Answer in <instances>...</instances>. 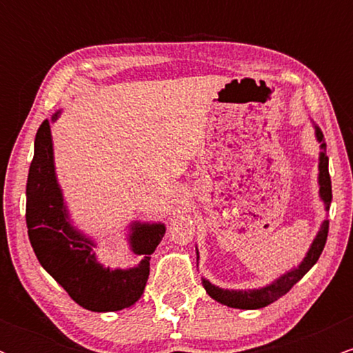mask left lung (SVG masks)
<instances>
[{
  "mask_svg": "<svg viewBox=\"0 0 353 353\" xmlns=\"http://www.w3.org/2000/svg\"><path fill=\"white\" fill-rule=\"evenodd\" d=\"M315 136L320 143V152L319 157V196L320 199L325 204V210L330 209L332 202V182H330V174H329V157L325 151V143H323V134L322 131L315 125ZM327 234H329V221H323L320 225V230L315 236L314 242H312L309 252H307L303 261L299 264V267L289 270L279 279H275L272 283L262 287V289H252V290H229V289H221V287L212 285L209 281L202 279V285H204L205 292H208L214 301L224 303V305L232 307V309H244V310H254V309H262V307L269 305L275 301L285 295L290 289L297 283L305 275L309 270L314 267L315 262L319 261L320 254H322L323 247L327 242ZM197 261H199V252H197Z\"/></svg>",
  "mask_w": 353,
  "mask_h": 353,
  "instance_id": "left-lung-1",
  "label": "left lung"
}]
</instances>
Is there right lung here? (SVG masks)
Segmentation results:
<instances>
[{
  "label": "right lung",
  "mask_w": 353,
  "mask_h": 353,
  "mask_svg": "<svg viewBox=\"0 0 353 353\" xmlns=\"http://www.w3.org/2000/svg\"><path fill=\"white\" fill-rule=\"evenodd\" d=\"M52 114V123L59 117ZM26 225L31 247L43 269L91 312H114L134 305L144 292L151 254L163 241L164 224H131L129 244L143 261L131 269H109L96 257V242L70 222L56 179L50 121L36 132L34 156L26 182Z\"/></svg>",
  "instance_id": "1"
}]
</instances>
